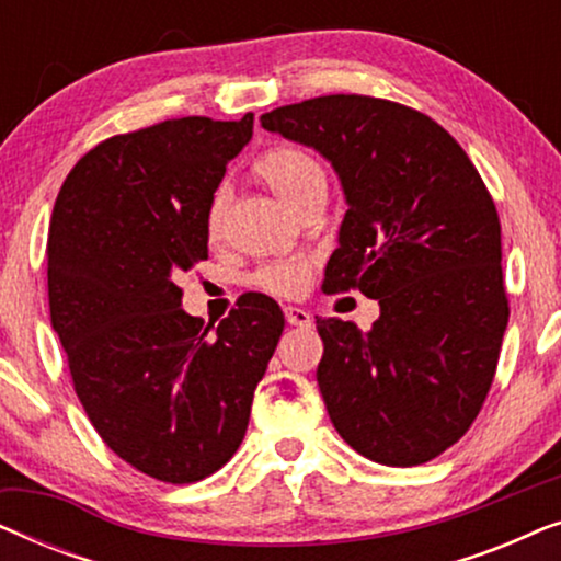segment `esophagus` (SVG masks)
<instances>
[{"label":"esophagus","mask_w":561,"mask_h":561,"mask_svg":"<svg viewBox=\"0 0 561 561\" xmlns=\"http://www.w3.org/2000/svg\"><path fill=\"white\" fill-rule=\"evenodd\" d=\"M283 313H286V321H288L290 327H311L313 324L311 313L304 311V309H298V306H286V309H283Z\"/></svg>","instance_id":"esophagus-1"}]
</instances>
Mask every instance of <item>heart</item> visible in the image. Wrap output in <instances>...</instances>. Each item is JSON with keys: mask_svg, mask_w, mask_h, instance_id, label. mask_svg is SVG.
<instances>
[{"mask_svg": "<svg viewBox=\"0 0 561 561\" xmlns=\"http://www.w3.org/2000/svg\"><path fill=\"white\" fill-rule=\"evenodd\" d=\"M255 173L294 209H301L311 196L327 194V168L313 152L298 148V145H278V148L265 150L255 160ZM227 198V188H217L206 206V234L211 240L221 234ZM309 273L311 257L290 255L267 260L252 273L250 280L252 286L263 288L267 294L294 298L309 286Z\"/></svg>", "mask_w": 561, "mask_h": 561, "instance_id": "1", "label": "heart"}]
</instances>
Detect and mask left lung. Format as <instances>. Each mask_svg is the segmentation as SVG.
I'll return each mask as SVG.
<instances>
[{"label":"left lung","instance_id":"obj_1","mask_svg":"<svg viewBox=\"0 0 561 561\" xmlns=\"http://www.w3.org/2000/svg\"><path fill=\"white\" fill-rule=\"evenodd\" d=\"M260 122L340 173L350 209L324 290L380 304L367 332L317 319L329 419L373 462L439 457L478 419L508 324L493 196L462 145L405 104L329 94Z\"/></svg>","mask_w":561,"mask_h":561}]
</instances>
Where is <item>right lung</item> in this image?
Here are the masks:
<instances>
[{
    "mask_svg": "<svg viewBox=\"0 0 561 561\" xmlns=\"http://www.w3.org/2000/svg\"><path fill=\"white\" fill-rule=\"evenodd\" d=\"M252 119L114 135L73 165L53 206L50 324L76 396L114 455L171 485L232 459L286 324L273 298L250 294L211 332L181 309L175 283L209 257L206 206Z\"/></svg>",
    "mask_w": 561,
    "mask_h": 561,
    "instance_id": "1",
    "label": "right lung"
}]
</instances>
